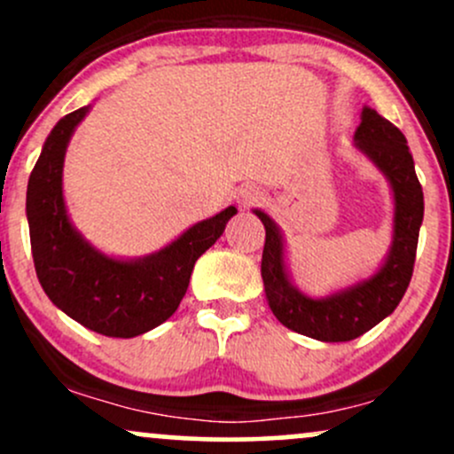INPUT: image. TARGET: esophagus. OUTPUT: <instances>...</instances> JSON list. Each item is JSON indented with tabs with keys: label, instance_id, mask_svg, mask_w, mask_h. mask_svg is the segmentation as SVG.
<instances>
[{
	"label": "esophagus",
	"instance_id": "1",
	"mask_svg": "<svg viewBox=\"0 0 454 454\" xmlns=\"http://www.w3.org/2000/svg\"><path fill=\"white\" fill-rule=\"evenodd\" d=\"M237 202H239L243 208L256 207V204L263 202V191H259L256 187H243L239 193H237Z\"/></svg>",
	"mask_w": 454,
	"mask_h": 454
}]
</instances>
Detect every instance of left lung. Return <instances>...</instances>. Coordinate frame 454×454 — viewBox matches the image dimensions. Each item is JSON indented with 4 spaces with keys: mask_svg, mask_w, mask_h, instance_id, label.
Here are the masks:
<instances>
[{
    "mask_svg": "<svg viewBox=\"0 0 454 454\" xmlns=\"http://www.w3.org/2000/svg\"><path fill=\"white\" fill-rule=\"evenodd\" d=\"M356 147L387 176L394 191V243L385 265L370 280L315 300L289 283L283 261V239L276 223L263 211H254L265 226L263 276L271 313L283 326L319 341H350L394 313L413 276L424 193L413 167V156L403 132L372 108H364L355 135Z\"/></svg>",
    "mask_w": 454,
    "mask_h": 454,
    "instance_id": "1",
    "label": "left lung"
}]
</instances>
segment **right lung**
<instances>
[{"label":"right lung","mask_w":454,"mask_h":454,"mask_svg":"<svg viewBox=\"0 0 454 454\" xmlns=\"http://www.w3.org/2000/svg\"><path fill=\"white\" fill-rule=\"evenodd\" d=\"M89 106L65 114L47 137L27 183V223L35 270L47 298L75 322L106 337L143 335L178 309L195 261L222 237L235 207L191 226L141 261L99 254L71 226L63 200V160Z\"/></svg>","instance_id":"1"}]
</instances>
